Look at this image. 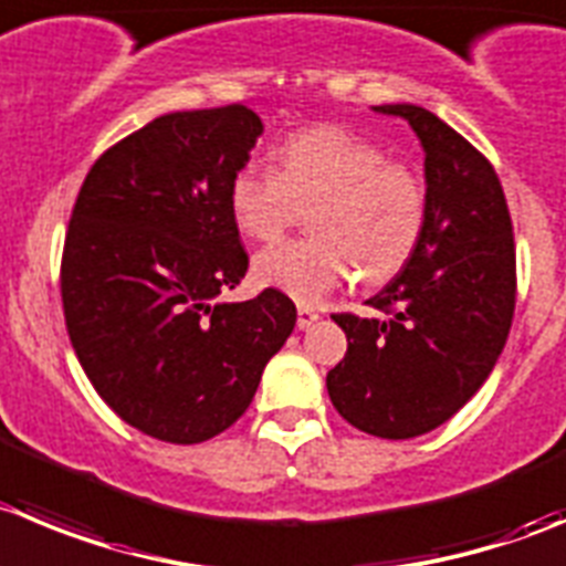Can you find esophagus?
<instances>
[{
  "instance_id": "34e87169",
  "label": "esophagus",
  "mask_w": 566,
  "mask_h": 566,
  "mask_svg": "<svg viewBox=\"0 0 566 566\" xmlns=\"http://www.w3.org/2000/svg\"><path fill=\"white\" fill-rule=\"evenodd\" d=\"M314 322H319V314H316L314 308H308V305H300V308H297V327H300V331H308Z\"/></svg>"
}]
</instances>
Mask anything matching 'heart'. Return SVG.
<instances>
[{
    "instance_id": "obj_1",
    "label": "heart",
    "mask_w": 566,
    "mask_h": 566,
    "mask_svg": "<svg viewBox=\"0 0 566 566\" xmlns=\"http://www.w3.org/2000/svg\"><path fill=\"white\" fill-rule=\"evenodd\" d=\"M233 224L274 241L308 211L314 235L263 250L258 283L316 305L355 272L386 283L413 258L424 233L428 197L417 171L389 160L369 138L336 125L294 133L272 153V175L241 166L228 188Z\"/></svg>"
}]
</instances>
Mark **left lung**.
I'll use <instances>...</instances> for the list:
<instances>
[{
    "mask_svg": "<svg viewBox=\"0 0 566 566\" xmlns=\"http://www.w3.org/2000/svg\"><path fill=\"white\" fill-rule=\"evenodd\" d=\"M406 118L424 153L428 219L411 261L369 300L384 316L333 314L347 355L327 395L353 428L413 439L448 422L492 375L509 338L516 255L492 164L419 105H375Z\"/></svg>",
    "mask_w": 566,
    "mask_h": 566,
    "instance_id": "8db88e82",
    "label": "left lung"
}]
</instances>
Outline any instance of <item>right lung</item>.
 I'll use <instances>...</instances> for the list:
<instances>
[{
    "label": "right lung",
    "mask_w": 566,
    "mask_h": 566,
    "mask_svg": "<svg viewBox=\"0 0 566 566\" xmlns=\"http://www.w3.org/2000/svg\"><path fill=\"white\" fill-rule=\"evenodd\" d=\"M261 133L247 105L166 113L107 149L74 202L69 338L96 395L153 439L199 444L228 430L297 322L277 289L219 300L250 263L228 188Z\"/></svg>",
    "instance_id": "1"
}]
</instances>
